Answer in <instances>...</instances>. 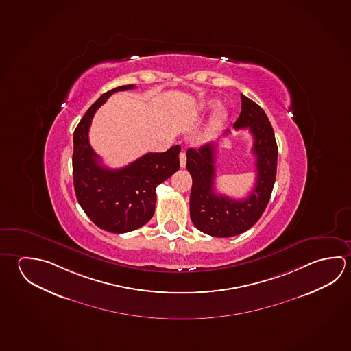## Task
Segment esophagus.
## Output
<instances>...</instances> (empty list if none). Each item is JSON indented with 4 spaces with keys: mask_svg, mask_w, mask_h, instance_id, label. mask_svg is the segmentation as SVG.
<instances>
[{
    "mask_svg": "<svg viewBox=\"0 0 351 351\" xmlns=\"http://www.w3.org/2000/svg\"><path fill=\"white\" fill-rule=\"evenodd\" d=\"M180 167H186V153L184 152L180 153Z\"/></svg>",
    "mask_w": 351,
    "mask_h": 351,
    "instance_id": "1",
    "label": "esophagus"
}]
</instances>
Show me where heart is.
I'll return each instance as SVG.
<instances>
[{
  "label": "heart",
  "mask_w": 351,
  "mask_h": 351,
  "mask_svg": "<svg viewBox=\"0 0 351 351\" xmlns=\"http://www.w3.org/2000/svg\"><path fill=\"white\" fill-rule=\"evenodd\" d=\"M209 106H210V107H215V106H217V105H215V104H210V105H209Z\"/></svg>",
  "instance_id": "b5f03b06"
}]
</instances>
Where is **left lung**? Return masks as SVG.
I'll list each match as a JSON object with an SVG mask.
<instances>
[{"label":"left lung","instance_id":"left-lung-1","mask_svg":"<svg viewBox=\"0 0 351 351\" xmlns=\"http://www.w3.org/2000/svg\"><path fill=\"white\" fill-rule=\"evenodd\" d=\"M241 97V112L234 130H249L254 138L252 153L256 156V184L244 199H235L215 190V143L187 150V171L192 176L191 221L203 233L228 238L244 233L258 221L270 199L276 180L277 144L270 121L264 110ZM226 130L223 134L228 136Z\"/></svg>","mask_w":351,"mask_h":351}]
</instances>
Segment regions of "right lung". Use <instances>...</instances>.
I'll return each instance as SVG.
<instances>
[{"label": "right lung", "mask_w": 351, "mask_h": 351, "mask_svg": "<svg viewBox=\"0 0 351 351\" xmlns=\"http://www.w3.org/2000/svg\"><path fill=\"white\" fill-rule=\"evenodd\" d=\"M125 85L104 93L82 117L74 132L73 173L76 198L97 227L127 233L147 224L154 215L156 187L180 169L181 147L148 153L122 169H107L88 141L93 116L112 93L134 88Z\"/></svg>", "instance_id": "obj_1"}]
</instances>
